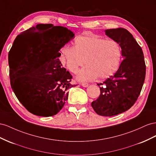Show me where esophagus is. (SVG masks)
I'll list each match as a JSON object with an SVG mask.
<instances>
[{
  "instance_id": "34e87169",
  "label": "esophagus",
  "mask_w": 156,
  "mask_h": 156,
  "mask_svg": "<svg viewBox=\"0 0 156 156\" xmlns=\"http://www.w3.org/2000/svg\"><path fill=\"white\" fill-rule=\"evenodd\" d=\"M81 85L83 86V87H87L88 86H89V84L87 83H82Z\"/></svg>"
}]
</instances>
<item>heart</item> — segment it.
I'll return each instance as SVG.
<instances>
[{
	"label": "heart",
	"instance_id": "heart-1",
	"mask_svg": "<svg viewBox=\"0 0 156 156\" xmlns=\"http://www.w3.org/2000/svg\"><path fill=\"white\" fill-rule=\"evenodd\" d=\"M61 59L71 73H76L84 63L87 66L80 71V81L96 78L106 79L117 72L122 63V50L119 43L97 35L75 38L73 47L65 46L61 50Z\"/></svg>",
	"mask_w": 156,
	"mask_h": 156
}]
</instances>
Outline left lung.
Masks as SVG:
<instances>
[{
  "label": "left lung",
  "mask_w": 156,
  "mask_h": 156,
  "mask_svg": "<svg viewBox=\"0 0 156 156\" xmlns=\"http://www.w3.org/2000/svg\"><path fill=\"white\" fill-rule=\"evenodd\" d=\"M105 33L119 43L124 59L114 76L97 84L101 94L91 106L97 114L113 116L126 112L136 101L144 82L146 65L141 47L127 29H107Z\"/></svg>",
  "instance_id": "1"
}]
</instances>
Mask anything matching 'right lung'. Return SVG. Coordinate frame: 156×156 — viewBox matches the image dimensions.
Here are the masks:
<instances>
[{
  "label": "right lung",
  "mask_w": 156,
  "mask_h": 156,
  "mask_svg": "<svg viewBox=\"0 0 156 156\" xmlns=\"http://www.w3.org/2000/svg\"><path fill=\"white\" fill-rule=\"evenodd\" d=\"M74 36L64 27L38 24L16 38L12 48L17 49L19 59L10 67V83L30 113L44 117L57 114L68 99L67 90L76 86L70 83L73 76L59 60L61 48Z\"/></svg>",
  "instance_id": "add662e5"
}]
</instances>
